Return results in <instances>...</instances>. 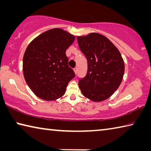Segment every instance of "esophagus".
Listing matches in <instances>:
<instances>
[{"label":"esophagus","instance_id":"obj_1","mask_svg":"<svg viewBox=\"0 0 151 151\" xmlns=\"http://www.w3.org/2000/svg\"><path fill=\"white\" fill-rule=\"evenodd\" d=\"M73 70H74V72H75V74L77 73V68H73Z\"/></svg>","mask_w":151,"mask_h":151}]
</instances>
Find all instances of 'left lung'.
Returning a JSON list of instances; mask_svg holds the SVG:
<instances>
[{
    "label": "left lung",
    "instance_id": "obj_1",
    "mask_svg": "<svg viewBox=\"0 0 151 151\" xmlns=\"http://www.w3.org/2000/svg\"><path fill=\"white\" fill-rule=\"evenodd\" d=\"M77 41L88 64L87 75L78 81V87L91 101H104L122 81L124 63L120 52L109 39L97 33L78 36Z\"/></svg>",
    "mask_w": 151,
    "mask_h": 151
}]
</instances>
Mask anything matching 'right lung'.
Segmentation results:
<instances>
[{"label": "right lung", "mask_w": 151, "mask_h": 151, "mask_svg": "<svg viewBox=\"0 0 151 151\" xmlns=\"http://www.w3.org/2000/svg\"><path fill=\"white\" fill-rule=\"evenodd\" d=\"M75 39L70 33L54 28L42 33L28 45L23 60V76L40 99L53 101L61 97L75 76L66 56V50Z\"/></svg>", "instance_id": "obj_1"}]
</instances>
